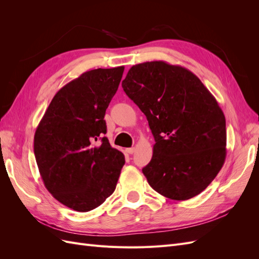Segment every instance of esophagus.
Wrapping results in <instances>:
<instances>
[{"label": "esophagus", "mask_w": 259, "mask_h": 259, "mask_svg": "<svg viewBox=\"0 0 259 259\" xmlns=\"http://www.w3.org/2000/svg\"><path fill=\"white\" fill-rule=\"evenodd\" d=\"M126 152H127L128 154H133V153L135 152V148H134V147H132V148L126 149Z\"/></svg>", "instance_id": "34e87169"}]
</instances>
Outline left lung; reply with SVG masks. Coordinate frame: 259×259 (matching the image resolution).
<instances>
[{"label":"left lung","mask_w":259,"mask_h":259,"mask_svg":"<svg viewBox=\"0 0 259 259\" xmlns=\"http://www.w3.org/2000/svg\"><path fill=\"white\" fill-rule=\"evenodd\" d=\"M149 123L155 144L143 168L152 189L189 200L213 182L226 159V119L199 77L165 61L133 66L122 82Z\"/></svg>","instance_id":"left-lung-1"}]
</instances>
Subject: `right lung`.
<instances>
[{"mask_svg":"<svg viewBox=\"0 0 259 259\" xmlns=\"http://www.w3.org/2000/svg\"><path fill=\"white\" fill-rule=\"evenodd\" d=\"M123 71V66L94 69L66 84L35 131L34 155L44 186L76 211L103 204L113 193L125 163L124 154L103 137L106 110Z\"/></svg>","mask_w":259,"mask_h":259,"instance_id":"add662e5","label":"right lung"}]
</instances>
